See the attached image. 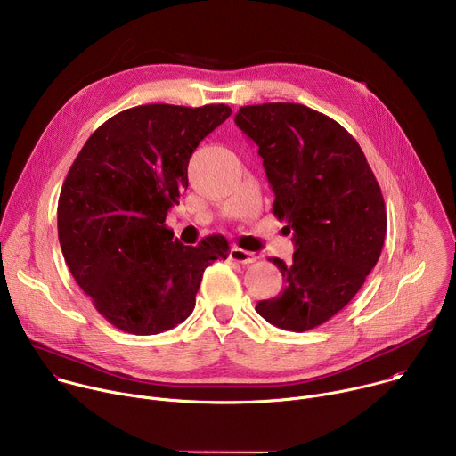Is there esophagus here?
Listing matches in <instances>:
<instances>
[{"label":"esophagus","mask_w":456,"mask_h":456,"mask_svg":"<svg viewBox=\"0 0 456 456\" xmlns=\"http://www.w3.org/2000/svg\"><path fill=\"white\" fill-rule=\"evenodd\" d=\"M229 257L232 259V262H236V264H243V265L254 264L256 259H257L254 252L243 250V248H240V247H232V248H231V252H229Z\"/></svg>","instance_id":"obj_1"}]
</instances>
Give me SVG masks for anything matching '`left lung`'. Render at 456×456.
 <instances>
[{"label":"left lung","instance_id":"obj_1","mask_svg":"<svg viewBox=\"0 0 456 456\" xmlns=\"http://www.w3.org/2000/svg\"><path fill=\"white\" fill-rule=\"evenodd\" d=\"M264 159L287 220L292 262L274 257L285 289L256 312L283 330L306 332L343 310L380 256L387 216L379 182L346 129L305 104L241 106L234 117Z\"/></svg>","mask_w":456,"mask_h":456}]
</instances>
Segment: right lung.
Listing matches in <instances>:
<instances>
[{
	"instance_id": "obj_1",
	"label": "right lung",
	"mask_w": 456,
	"mask_h": 456,
	"mask_svg": "<svg viewBox=\"0 0 456 456\" xmlns=\"http://www.w3.org/2000/svg\"><path fill=\"white\" fill-rule=\"evenodd\" d=\"M232 110L144 104L101 124L76 157L57 204L61 250L74 280L115 329H175L197 303L206 267L229 256L222 234L173 241L167 209L187 189V164Z\"/></svg>"
}]
</instances>
